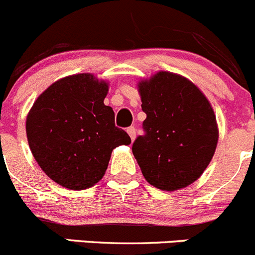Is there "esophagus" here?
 Instances as JSON below:
<instances>
[{
	"instance_id": "1",
	"label": "esophagus",
	"mask_w": 255,
	"mask_h": 255,
	"mask_svg": "<svg viewBox=\"0 0 255 255\" xmlns=\"http://www.w3.org/2000/svg\"><path fill=\"white\" fill-rule=\"evenodd\" d=\"M128 136H130L131 137V140H135V137H136V128H133V127H130L128 128Z\"/></svg>"
}]
</instances>
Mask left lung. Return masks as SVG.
Returning a JSON list of instances; mask_svg holds the SVG:
<instances>
[{"label":"left lung","mask_w":255,"mask_h":255,"mask_svg":"<svg viewBox=\"0 0 255 255\" xmlns=\"http://www.w3.org/2000/svg\"><path fill=\"white\" fill-rule=\"evenodd\" d=\"M137 88L145 135L132 143V153L141 172L158 190L187 187L201 177L216 151L212 107L192 82L175 73L158 72Z\"/></svg>","instance_id":"obj_1"}]
</instances>
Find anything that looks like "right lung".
<instances>
[{
    "mask_svg": "<svg viewBox=\"0 0 255 255\" xmlns=\"http://www.w3.org/2000/svg\"><path fill=\"white\" fill-rule=\"evenodd\" d=\"M109 85L89 73L69 75L44 90L27 115L29 148L43 172L69 190L99 182L112 151L130 145L104 104Z\"/></svg>",
    "mask_w": 255,
    "mask_h": 255,
    "instance_id": "1",
    "label": "right lung"
}]
</instances>
